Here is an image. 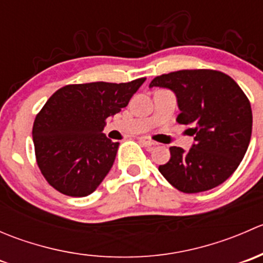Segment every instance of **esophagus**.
<instances>
[{"mask_svg":"<svg viewBox=\"0 0 263 263\" xmlns=\"http://www.w3.org/2000/svg\"><path fill=\"white\" fill-rule=\"evenodd\" d=\"M140 142H142V144L145 145V146H147V147H151V146H155L156 145V142L155 141H153V140L151 139H148V137H146V136H142V137H140Z\"/></svg>","mask_w":263,"mask_h":263,"instance_id":"obj_1","label":"esophagus"}]
</instances>
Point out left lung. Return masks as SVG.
I'll list each match as a JSON object with an SVG mask.
<instances>
[{
	"instance_id": "left-lung-1",
	"label": "left lung",
	"mask_w": 263,
	"mask_h": 263,
	"mask_svg": "<svg viewBox=\"0 0 263 263\" xmlns=\"http://www.w3.org/2000/svg\"><path fill=\"white\" fill-rule=\"evenodd\" d=\"M176 94L177 121L191 128L190 150L172 146L171 160L159 172L184 193L217 187L235 172L245 158L252 135L248 98L230 76L214 70H181L158 76L148 87Z\"/></svg>"
}]
</instances>
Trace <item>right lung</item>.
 Instances as JSON below:
<instances>
[{"label": "right lung", "mask_w": 263, "mask_h": 263, "mask_svg": "<svg viewBox=\"0 0 263 263\" xmlns=\"http://www.w3.org/2000/svg\"><path fill=\"white\" fill-rule=\"evenodd\" d=\"M146 79L61 87L35 117L33 142L47 182L63 195L85 197L109 173L119 142L104 134L107 118L127 107Z\"/></svg>", "instance_id": "1"}]
</instances>
